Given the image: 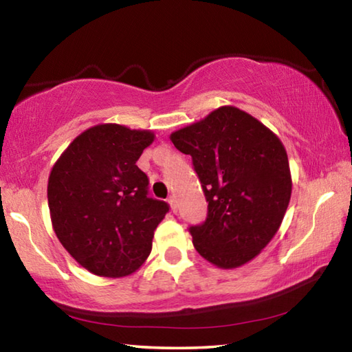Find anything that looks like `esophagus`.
Listing matches in <instances>:
<instances>
[{
	"label": "esophagus",
	"mask_w": 352,
	"mask_h": 352,
	"mask_svg": "<svg viewBox=\"0 0 352 352\" xmlns=\"http://www.w3.org/2000/svg\"><path fill=\"white\" fill-rule=\"evenodd\" d=\"M168 204L170 205V208H172V211H177V201H175V199L174 197H172V195H170V197L168 199Z\"/></svg>",
	"instance_id": "34e87169"
}]
</instances>
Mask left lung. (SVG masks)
I'll list each match as a JSON object with an SVG mask.
<instances>
[{
	"label": "left lung",
	"mask_w": 352,
	"mask_h": 352,
	"mask_svg": "<svg viewBox=\"0 0 352 352\" xmlns=\"http://www.w3.org/2000/svg\"><path fill=\"white\" fill-rule=\"evenodd\" d=\"M178 151L192 157L208 201L192 243L219 269H236L267 247L281 226L292 195L287 152L258 119L225 105L170 133Z\"/></svg>",
	"instance_id": "1"
}]
</instances>
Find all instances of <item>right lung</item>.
Listing matches in <instances>:
<instances>
[{
  "mask_svg": "<svg viewBox=\"0 0 352 352\" xmlns=\"http://www.w3.org/2000/svg\"><path fill=\"white\" fill-rule=\"evenodd\" d=\"M153 140L151 130L98 124L74 138L52 166V228L63 248L94 275H132L152 252L153 231L169 205L147 197L148 178L136 162Z\"/></svg>",
  "mask_w": 352,
  "mask_h": 352,
  "instance_id": "obj_1",
  "label": "right lung"
}]
</instances>
